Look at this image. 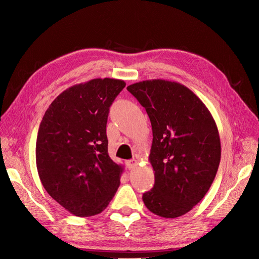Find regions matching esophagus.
Listing matches in <instances>:
<instances>
[{
  "label": "esophagus",
  "instance_id": "obj_1",
  "mask_svg": "<svg viewBox=\"0 0 259 259\" xmlns=\"http://www.w3.org/2000/svg\"><path fill=\"white\" fill-rule=\"evenodd\" d=\"M126 165L128 167V169H133L135 166L137 165V161L135 159H131L128 161H126Z\"/></svg>",
  "mask_w": 259,
  "mask_h": 259
}]
</instances>
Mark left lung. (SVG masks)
Returning <instances> with one entry per match:
<instances>
[{"instance_id": "1", "label": "left lung", "mask_w": 259, "mask_h": 259, "mask_svg": "<svg viewBox=\"0 0 259 259\" xmlns=\"http://www.w3.org/2000/svg\"><path fill=\"white\" fill-rule=\"evenodd\" d=\"M145 108L153 130L149 160L154 188L143 194L149 210L163 218L190 212L212 186L221 145L215 120L187 86L162 79L127 86Z\"/></svg>"}]
</instances>
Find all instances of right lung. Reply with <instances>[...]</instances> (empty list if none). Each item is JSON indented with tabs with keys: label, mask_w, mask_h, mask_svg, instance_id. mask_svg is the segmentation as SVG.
I'll use <instances>...</instances> for the list:
<instances>
[{
	"label": "right lung",
	"mask_w": 259,
	"mask_h": 259,
	"mask_svg": "<svg viewBox=\"0 0 259 259\" xmlns=\"http://www.w3.org/2000/svg\"><path fill=\"white\" fill-rule=\"evenodd\" d=\"M125 82L93 79L61 93L45 112L35 143V162L46 192L75 216L105 210L124 170L108 156L106 123Z\"/></svg>",
	"instance_id": "add662e5"
}]
</instances>
